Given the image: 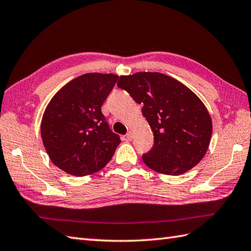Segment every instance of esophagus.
Returning <instances> with one entry per match:
<instances>
[{
	"label": "esophagus",
	"mask_w": 251,
	"mask_h": 251,
	"mask_svg": "<svg viewBox=\"0 0 251 251\" xmlns=\"http://www.w3.org/2000/svg\"><path fill=\"white\" fill-rule=\"evenodd\" d=\"M126 138H127L128 141H131L132 138H133L132 132H131V131H128V132H127V135H126Z\"/></svg>",
	"instance_id": "obj_1"
}]
</instances>
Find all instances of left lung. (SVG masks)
<instances>
[{"instance_id":"1","label":"left lung","mask_w":251,"mask_h":251,"mask_svg":"<svg viewBox=\"0 0 251 251\" xmlns=\"http://www.w3.org/2000/svg\"><path fill=\"white\" fill-rule=\"evenodd\" d=\"M118 86L142 104V114L154 135V145L142 155L152 170L179 176L206 154L212 119L204 103L187 86L170 75L140 72L121 75Z\"/></svg>"}]
</instances>
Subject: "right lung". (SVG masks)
<instances>
[{
	"label": "right lung",
	"instance_id": "1",
	"mask_svg": "<svg viewBox=\"0 0 251 251\" xmlns=\"http://www.w3.org/2000/svg\"><path fill=\"white\" fill-rule=\"evenodd\" d=\"M119 75L85 74L69 81L52 97L40 124L51 161L75 176H85L106 166L121 143L101 113L103 101Z\"/></svg>",
	"mask_w": 251,
	"mask_h": 251
}]
</instances>
